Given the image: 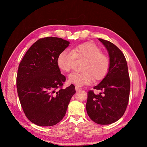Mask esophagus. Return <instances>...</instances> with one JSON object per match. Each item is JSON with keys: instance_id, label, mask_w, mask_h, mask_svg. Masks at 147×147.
<instances>
[{"instance_id": "1", "label": "esophagus", "mask_w": 147, "mask_h": 147, "mask_svg": "<svg viewBox=\"0 0 147 147\" xmlns=\"http://www.w3.org/2000/svg\"><path fill=\"white\" fill-rule=\"evenodd\" d=\"M75 89H76V91L78 92V91H79V90H82V88H80V87H79V86H76V87H75Z\"/></svg>"}]
</instances>
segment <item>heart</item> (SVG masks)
<instances>
[{
	"mask_svg": "<svg viewBox=\"0 0 147 147\" xmlns=\"http://www.w3.org/2000/svg\"><path fill=\"white\" fill-rule=\"evenodd\" d=\"M75 59L85 60L82 68L83 72L71 74L68 78L69 83L78 86L90 85L94 79L100 81L107 76L110 59L95 43L86 42L74 47L71 51H62L57 59L59 68L68 73L73 69Z\"/></svg>",
	"mask_w": 147,
	"mask_h": 147,
	"instance_id": "1",
	"label": "heart"
}]
</instances>
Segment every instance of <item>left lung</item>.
<instances>
[{
  "mask_svg": "<svg viewBox=\"0 0 147 147\" xmlns=\"http://www.w3.org/2000/svg\"><path fill=\"white\" fill-rule=\"evenodd\" d=\"M107 49L110 67L102 82L93 88L100 90L95 95L88 92L86 112L91 119L98 124H110L123 116L128 104L130 80L127 62L123 53L111 42L99 38Z\"/></svg>",
  "mask_w": 147,
  "mask_h": 147,
  "instance_id": "8db88e82",
  "label": "left lung"
}]
</instances>
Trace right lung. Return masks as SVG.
Segmentation results:
<instances>
[{"label":"right lung","instance_id":"add662e5","mask_svg":"<svg viewBox=\"0 0 147 147\" xmlns=\"http://www.w3.org/2000/svg\"><path fill=\"white\" fill-rule=\"evenodd\" d=\"M69 42L57 37H45L28 50L18 67L16 86L22 109L26 117L40 126L59 123L76 93L71 85L62 88L65 77L57 64L59 54Z\"/></svg>","mask_w":147,"mask_h":147}]
</instances>
